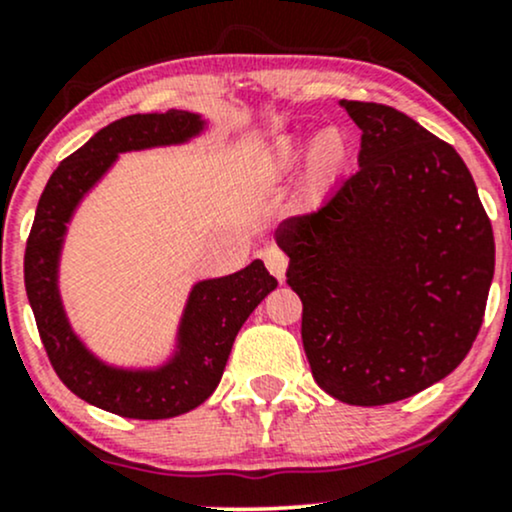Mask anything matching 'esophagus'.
I'll return each mask as SVG.
<instances>
[{
    "mask_svg": "<svg viewBox=\"0 0 512 512\" xmlns=\"http://www.w3.org/2000/svg\"><path fill=\"white\" fill-rule=\"evenodd\" d=\"M262 260H264V264H267L269 272L276 276V279L284 281L286 267H289V257H286L284 252L276 248V245H269V248L262 250Z\"/></svg>",
    "mask_w": 512,
    "mask_h": 512,
    "instance_id": "1",
    "label": "esophagus"
}]
</instances>
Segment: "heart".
<instances>
[{"label":"heart","instance_id":"1","mask_svg":"<svg viewBox=\"0 0 512 512\" xmlns=\"http://www.w3.org/2000/svg\"><path fill=\"white\" fill-rule=\"evenodd\" d=\"M305 139L296 134H286L279 137L269 149V163L274 168L284 170L296 163V158L303 154ZM349 142L339 129L327 127L317 132L313 142L308 146V158H305V173L313 185H327V182L337 180L349 166Z\"/></svg>","mask_w":512,"mask_h":512}]
</instances>
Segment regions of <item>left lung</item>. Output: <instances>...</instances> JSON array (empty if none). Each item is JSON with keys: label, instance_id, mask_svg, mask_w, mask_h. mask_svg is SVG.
I'll return each instance as SVG.
<instances>
[{"label": "left lung", "instance_id": "left-lung-1", "mask_svg": "<svg viewBox=\"0 0 512 512\" xmlns=\"http://www.w3.org/2000/svg\"><path fill=\"white\" fill-rule=\"evenodd\" d=\"M361 129L358 170L281 221L315 383L356 407L399 402L462 363L489 298L496 245L464 161L390 105L339 101Z\"/></svg>", "mask_w": 512, "mask_h": 512}]
</instances>
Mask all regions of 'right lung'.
<instances>
[{"label": "right lung", "mask_w": 512, "mask_h": 512, "mask_svg": "<svg viewBox=\"0 0 512 512\" xmlns=\"http://www.w3.org/2000/svg\"><path fill=\"white\" fill-rule=\"evenodd\" d=\"M204 129L207 120L187 110L129 115L110 122L57 166L35 209L23 279L52 368L76 397L127 419H170L209 399L238 330L264 296L276 289V279L262 260L250 262L236 274L197 281L182 308L173 354L149 368L105 363L81 342L69 322L60 293V260L67 226L79 204L120 154L187 144Z\"/></svg>", "instance_id": "right-lung-1"}]
</instances>
